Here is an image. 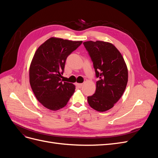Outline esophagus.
<instances>
[{"instance_id":"esophagus-1","label":"esophagus","mask_w":158,"mask_h":158,"mask_svg":"<svg viewBox=\"0 0 158 158\" xmlns=\"http://www.w3.org/2000/svg\"><path fill=\"white\" fill-rule=\"evenodd\" d=\"M76 85H77L78 87H79V88H81V87H82V85H83V84H78V83H77V84H76Z\"/></svg>"}]
</instances>
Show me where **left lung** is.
I'll use <instances>...</instances> for the list:
<instances>
[{"instance_id":"1","label":"left lung","mask_w":158,"mask_h":158,"mask_svg":"<svg viewBox=\"0 0 158 158\" xmlns=\"http://www.w3.org/2000/svg\"><path fill=\"white\" fill-rule=\"evenodd\" d=\"M88 52L99 78L94 95L88 97L89 106L98 111L111 109L121 98L128 82V70L121 52L113 44L102 41H85Z\"/></svg>"}]
</instances>
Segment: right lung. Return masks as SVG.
<instances>
[{
    "instance_id": "1",
    "label": "right lung",
    "mask_w": 158,
    "mask_h": 158,
    "mask_svg": "<svg viewBox=\"0 0 158 158\" xmlns=\"http://www.w3.org/2000/svg\"><path fill=\"white\" fill-rule=\"evenodd\" d=\"M82 44L51 37L39 47L30 67V83L37 99L46 108L64 107L74 92L73 84L63 82L66 60Z\"/></svg>"
}]
</instances>
